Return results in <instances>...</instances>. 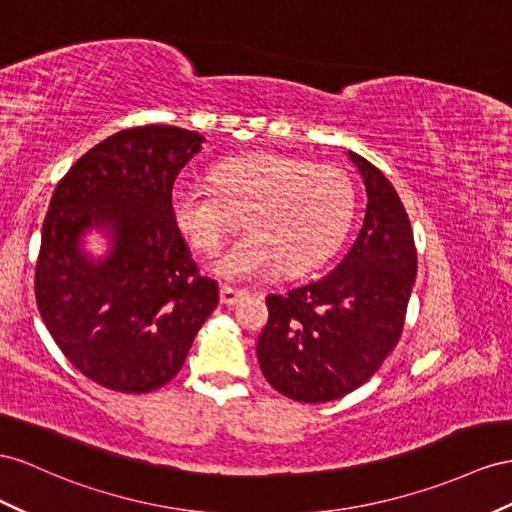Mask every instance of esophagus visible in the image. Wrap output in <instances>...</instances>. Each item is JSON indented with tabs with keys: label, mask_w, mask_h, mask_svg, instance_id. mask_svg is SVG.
Masks as SVG:
<instances>
[{
	"label": "esophagus",
	"mask_w": 512,
	"mask_h": 512,
	"mask_svg": "<svg viewBox=\"0 0 512 512\" xmlns=\"http://www.w3.org/2000/svg\"><path fill=\"white\" fill-rule=\"evenodd\" d=\"M246 296V292L238 290V287L231 285H220V303L222 305H235L238 300H242Z\"/></svg>",
	"instance_id": "obj_1"
}]
</instances>
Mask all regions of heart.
Instances as JSON below:
<instances>
[{
    "instance_id": "heart-1",
    "label": "heart",
    "mask_w": 512,
    "mask_h": 512,
    "mask_svg": "<svg viewBox=\"0 0 512 512\" xmlns=\"http://www.w3.org/2000/svg\"><path fill=\"white\" fill-rule=\"evenodd\" d=\"M212 183L216 191L181 183L170 209L203 255L218 253L246 222L251 231L216 261V270L233 281L320 266L344 242L355 214V188L344 170L303 157H229L212 168Z\"/></svg>"
}]
</instances>
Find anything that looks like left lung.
I'll list each match as a JSON object with an SVG mask.
<instances>
[{"label":"left lung","instance_id":"8db88e82","mask_svg":"<svg viewBox=\"0 0 512 512\" xmlns=\"http://www.w3.org/2000/svg\"><path fill=\"white\" fill-rule=\"evenodd\" d=\"M368 192L363 227L326 277L270 294L257 339L266 381L296 402L344 398L381 368L404 326L417 274L413 229L396 188L348 151Z\"/></svg>","mask_w":512,"mask_h":512}]
</instances>
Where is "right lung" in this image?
I'll use <instances>...</instances> for the list:
<instances>
[{
	"label": "right lung",
	"mask_w": 512,
	"mask_h": 512,
	"mask_svg": "<svg viewBox=\"0 0 512 512\" xmlns=\"http://www.w3.org/2000/svg\"><path fill=\"white\" fill-rule=\"evenodd\" d=\"M203 140L170 125L123 129L84 153L51 196L36 305L62 355L101 387L166 385L218 305V285L199 274L170 209ZM90 226L113 235L106 260L79 251Z\"/></svg>",
	"instance_id": "1"
}]
</instances>
